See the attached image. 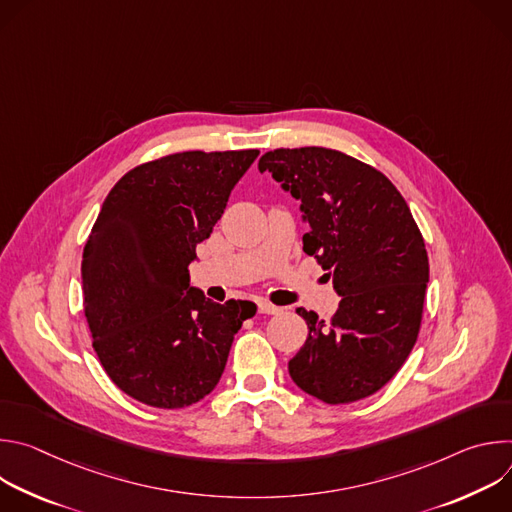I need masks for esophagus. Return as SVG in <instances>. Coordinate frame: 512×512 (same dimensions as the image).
Here are the masks:
<instances>
[{"label": "esophagus", "mask_w": 512, "mask_h": 512, "mask_svg": "<svg viewBox=\"0 0 512 512\" xmlns=\"http://www.w3.org/2000/svg\"><path fill=\"white\" fill-rule=\"evenodd\" d=\"M257 308H259V314H279L281 312V308H277V306H273V304H269L265 300H261L257 304Z\"/></svg>", "instance_id": "34e87169"}]
</instances>
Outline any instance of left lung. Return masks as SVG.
<instances>
[{
    "mask_svg": "<svg viewBox=\"0 0 512 512\" xmlns=\"http://www.w3.org/2000/svg\"><path fill=\"white\" fill-rule=\"evenodd\" d=\"M259 170L302 200L310 225L304 251L342 298L330 322L296 310L310 332L287 364L291 379L328 405L377 393L417 342L429 281L425 243L405 198L373 166L316 145L267 152Z\"/></svg>",
    "mask_w": 512,
    "mask_h": 512,
    "instance_id": "1",
    "label": "left lung"
}]
</instances>
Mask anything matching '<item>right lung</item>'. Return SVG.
<instances>
[{
    "label": "right lung",
    "mask_w": 512,
    "mask_h": 512,
    "mask_svg": "<svg viewBox=\"0 0 512 512\" xmlns=\"http://www.w3.org/2000/svg\"><path fill=\"white\" fill-rule=\"evenodd\" d=\"M259 156L178 152L129 170L107 194L83 253V306L109 379L158 409L204 399L257 306L190 287L196 247Z\"/></svg>",
    "instance_id": "obj_1"
}]
</instances>
